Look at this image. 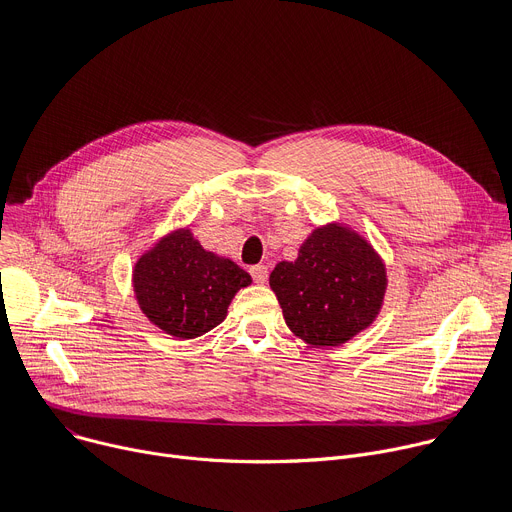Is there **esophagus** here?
I'll use <instances>...</instances> for the list:
<instances>
[{"mask_svg":"<svg viewBox=\"0 0 512 512\" xmlns=\"http://www.w3.org/2000/svg\"><path fill=\"white\" fill-rule=\"evenodd\" d=\"M251 275H253V280L257 284H265L267 282V267L265 265H255V267H251Z\"/></svg>","mask_w":512,"mask_h":512,"instance_id":"34e87169","label":"esophagus"}]
</instances>
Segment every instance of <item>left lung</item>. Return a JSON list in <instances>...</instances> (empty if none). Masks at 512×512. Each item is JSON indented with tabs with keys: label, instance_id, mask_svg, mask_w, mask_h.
<instances>
[{
	"label": "left lung",
	"instance_id": "8db88e82",
	"mask_svg": "<svg viewBox=\"0 0 512 512\" xmlns=\"http://www.w3.org/2000/svg\"><path fill=\"white\" fill-rule=\"evenodd\" d=\"M269 286L298 339L310 347H339L378 318L388 273L357 230L329 222L310 232L296 261L275 265Z\"/></svg>",
	"mask_w": 512,
	"mask_h": 512
}]
</instances>
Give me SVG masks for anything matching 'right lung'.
Instances as JSON below:
<instances>
[{"label":"right lung","mask_w":512,"mask_h":512,"mask_svg":"<svg viewBox=\"0 0 512 512\" xmlns=\"http://www.w3.org/2000/svg\"><path fill=\"white\" fill-rule=\"evenodd\" d=\"M251 282L235 261L206 251L190 226L169 230L132 267L138 308L175 339H196L218 327L232 298Z\"/></svg>","instance_id":"1"}]
</instances>
